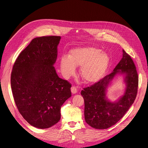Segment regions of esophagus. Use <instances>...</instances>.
<instances>
[{
    "label": "esophagus",
    "instance_id": "obj_1",
    "mask_svg": "<svg viewBox=\"0 0 148 148\" xmlns=\"http://www.w3.org/2000/svg\"><path fill=\"white\" fill-rule=\"evenodd\" d=\"M71 90L73 94H75L77 92V88L76 87H74V86H72V87L71 88Z\"/></svg>",
    "mask_w": 148,
    "mask_h": 148
}]
</instances>
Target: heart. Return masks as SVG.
Instances as JSON below:
<instances>
[{
	"label": "heart",
	"mask_w": 148,
	"mask_h": 148,
	"mask_svg": "<svg viewBox=\"0 0 148 148\" xmlns=\"http://www.w3.org/2000/svg\"><path fill=\"white\" fill-rule=\"evenodd\" d=\"M110 63V57L100 49L86 47L73 49L69 55L62 56L60 61L62 75L69 78L73 75L76 67L79 66V74L87 83L98 81L106 71Z\"/></svg>",
	"instance_id": "obj_1"
}]
</instances>
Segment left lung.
<instances>
[{"label": "left lung", "mask_w": 148, "mask_h": 148, "mask_svg": "<svg viewBox=\"0 0 148 148\" xmlns=\"http://www.w3.org/2000/svg\"><path fill=\"white\" fill-rule=\"evenodd\" d=\"M122 75L126 87L124 95L114 102L106 96L107 88L117 75ZM138 75L130 56L123 49V57L113 71L99 82L84 88L81 95L84 100L86 123L97 129L114 125L122 119L135 101L138 92Z\"/></svg>", "instance_id": "1"}]
</instances>
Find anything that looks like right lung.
<instances>
[{
    "label": "right lung",
    "instance_id": "right-lung-1",
    "mask_svg": "<svg viewBox=\"0 0 148 148\" xmlns=\"http://www.w3.org/2000/svg\"><path fill=\"white\" fill-rule=\"evenodd\" d=\"M60 36L33 39L13 65L10 84L17 108L31 125L49 128L61 119V108L71 96V85L58 77L53 65Z\"/></svg>",
    "mask_w": 148,
    "mask_h": 148
}]
</instances>
